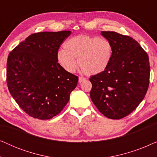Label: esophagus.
I'll list each match as a JSON object with an SVG mask.
<instances>
[{
  "label": "esophagus",
  "mask_w": 157,
  "mask_h": 157,
  "mask_svg": "<svg viewBox=\"0 0 157 157\" xmlns=\"http://www.w3.org/2000/svg\"><path fill=\"white\" fill-rule=\"evenodd\" d=\"M84 81H86L85 78H83V77H81V76H79V78H78V82L79 83H82Z\"/></svg>",
  "instance_id": "34e87169"
}]
</instances>
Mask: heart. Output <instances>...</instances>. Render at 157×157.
I'll return each instance as SVG.
<instances>
[{
	"instance_id": "heart-1",
	"label": "heart",
	"mask_w": 157,
	"mask_h": 157,
	"mask_svg": "<svg viewBox=\"0 0 157 157\" xmlns=\"http://www.w3.org/2000/svg\"><path fill=\"white\" fill-rule=\"evenodd\" d=\"M64 49L57 53V60L68 72L73 73L78 64L85 74L92 76L104 71L110 64L113 48L108 39L98 36L78 35L69 38Z\"/></svg>"
}]
</instances>
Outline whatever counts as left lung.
<instances>
[{"label":"left lung","mask_w":157,"mask_h":157,"mask_svg":"<svg viewBox=\"0 0 157 157\" xmlns=\"http://www.w3.org/2000/svg\"><path fill=\"white\" fill-rule=\"evenodd\" d=\"M111 43L113 55L104 71L89 78L90 96L98 110L109 119H120L136 109L149 85L147 53L136 40L113 31H101Z\"/></svg>","instance_id":"obj_1"}]
</instances>
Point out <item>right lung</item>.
<instances>
[{
  "label": "right lung",
  "instance_id": "add662e5",
  "mask_svg": "<svg viewBox=\"0 0 157 157\" xmlns=\"http://www.w3.org/2000/svg\"><path fill=\"white\" fill-rule=\"evenodd\" d=\"M70 35V31L31 34L8 55V90L34 119H51L59 114L76 87L78 76L66 71L57 60L60 46Z\"/></svg>",
  "mask_w": 157,
  "mask_h": 157
}]
</instances>
